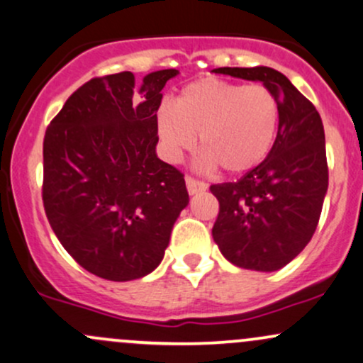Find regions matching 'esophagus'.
<instances>
[{
	"label": "esophagus",
	"mask_w": 363,
	"mask_h": 363,
	"mask_svg": "<svg viewBox=\"0 0 363 363\" xmlns=\"http://www.w3.org/2000/svg\"><path fill=\"white\" fill-rule=\"evenodd\" d=\"M186 187H187V193L191 196L193 194H198V193H203V191H206V184L203 181H198V179L194 177H186Z\"/></svg>",
	"instance_id": "34e87169"
}]
</instances>
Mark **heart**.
<instances>
[{
  "label": "heart",
  "mask_w": 363,
  "mask_h": 363,
  "mask_svg": "<svg viewBox=\"0 0 363 363\" xmlns=\"http://www.w3.org/2000/svg\"><path fill=\"white\" fill-rule=\"evenodd\" d=\"M280 126V104L264 85L203 78L179 91L157 112L164 155L177 162L198 135L201 164L227 174L247 172L272 152Z\"/></svg>",
  "instance_id": "heart-1"
}]
</instances>
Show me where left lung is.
Segmentation results:
<instances>
[{
	"label": "left lung",
	"instance_id": "8db88e82",
	"mask_svg": "<svg viewBox=\"0 0 363 363\" xmlns=\"http://www.w3.org/2000/svg\"><path fill=\"white\" fill-rule=\"evenodd\" d=\"M213 72L261 82L280 104V126L268 157L237 182L210 187L220 203L211 230L220 252L239 268L277 272L302 252L318 227L328 193L323 121L277 69L256 66Z\"/></svg>",
	"mask_w": 363,
	"mask_h": 363
}]
</instances>
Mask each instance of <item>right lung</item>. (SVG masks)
<instances>
[{
    "label": "right lung",
    "mask_w": 363,
    "mask_h": 363,
    "mask_svg": "<svg viewBox=\"0 0 363 363\" xmlns=\"http://www.w3.org/2000/svg\"><path fill=\"white\" fill-rule=\"evenodd\" d=\"M177 69L94 78L44 136L45 215L82 268L111 281L147 277L164 259L189 203L184 176L157 157L162 89Z\"/></svg>",
    "instance_id": "add662e5"
}]
</instances>
